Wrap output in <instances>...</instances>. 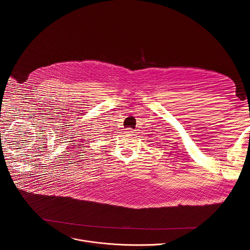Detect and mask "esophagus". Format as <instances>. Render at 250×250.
I'll use <instances>...</instances> for the list:
<instances>
[{"mask_svg":"<svg viewBox=\"0 0 250 250\" xmlns=\"http://www.w3.org/2000/svg\"><path fill=\"white\" fill-rule=\"evenodd\" d=\"M125 133H126L127 135H131V134H132V129H130V128H127V129L125 130Z\"/></svg>","mask_w":250,"mask_h":250,"instance_id":"34e87169","label":"esophagus"}]
</instances>
